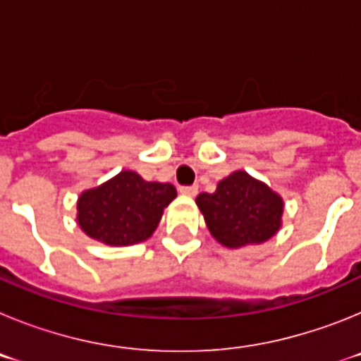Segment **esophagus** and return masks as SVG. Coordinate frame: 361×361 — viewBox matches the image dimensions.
<instances>
[{
	"instance_id": "1",
	"label": "esophagus",
	"mask_w": 361,
	"mask_h": 361,
	"mask_svg": "<svg viewBox=\"0 0 361 361\" xmlns=\"http://www.w3.org/2000/svg\"><path fill=\"white\" fill-rule=\"evenodd\" d=\"M178 191H180V193L186 197H195L197 193H199V188L197 186H180L178 188Z\"/></svg>"
}]
</instances>
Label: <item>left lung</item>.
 <instances>
[{"label":"left lung","mask_w":361,"mask_h":361,"mask_svg":"<svg viewBox=\"0 0 361 361\" xmlns=\"http://www.w3.org/2000/svg\"><path fill=\"white\" fill-rule=\"evenodd\" d=\"M195 202L212 237L229 250L264 244L282 228L283 199L244 170L233 171Z\"/></svg>","instance_id":"1"}]
</instances>
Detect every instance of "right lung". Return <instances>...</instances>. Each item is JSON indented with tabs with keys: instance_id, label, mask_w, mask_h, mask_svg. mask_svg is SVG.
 <instances>
[{
	"instance_id": "right-lung-1",
	"label": "right lung",
	"mask_w": 361,
	"mask_h": 361,
	"mask_svg": "<svg viewBox=\"0 0 361 361\" xmlns=\"http://www.w3.org/2000/svg\"><path fill=\"white\" fill-rule=\"evenodd\" d=\"M175 197L173 184L148 183L135 171L123 170L106 183L82 191L75 219L94 240L133 245L152 237Z\"/></svg>"
}]
</instances>
